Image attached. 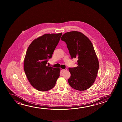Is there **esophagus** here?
Instances as JSON below:
<instances>
[{"label":"esophagus","mask_w":122,"mask_h":122,"mask_svg":"<svg viewBox=\"0 0 122 122\" xmlns=\"http://www.w3.org/2000/svg\"><path fill=\"white\" fill-rule=\"evenodd\" d=\"M67 70V69H61V71L62 72H64V71H66Z\"/></svg>","instance_id":"obj_1"}]
</instances>
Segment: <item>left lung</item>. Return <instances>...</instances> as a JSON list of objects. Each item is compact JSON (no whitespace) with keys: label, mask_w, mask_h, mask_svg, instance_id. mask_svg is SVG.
I'll return each mask as SVG.
<instances>
[{"label":"left lung","mask_w":122,"mask_h":122,"mask_svg":"<svg viewBox=\"0 0 122 122\" xmlns=\"http://www.w3.org/2000/svg\"><path fill=\"white\" fill-rule=\"evenodd\" d=\"M61 39L67 44L71 58H78L77 66L69 68V84L76 90H86L95 82L99 67L93 46L87 37L78 31L66 32Z\"/></svg>","instance_id":"left-lung-1"}]
</instances>
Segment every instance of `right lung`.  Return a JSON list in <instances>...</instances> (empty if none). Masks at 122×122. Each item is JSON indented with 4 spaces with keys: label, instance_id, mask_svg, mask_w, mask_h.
I'll list each match as a JSON object with an SVG mask.
<instances>
[{
    "label": "right lung",
    "instance_id": "right-lung-1",
    "mask_svg": "<svg viewBox=\"0 0 122 122\" xmlns=\"http://www.w3.org/2000/svg\"><path fill=\"white\" fill-rule=\"evenodd\" d=\"M62 33L46 34L35 39L27 50L24 69L31 85L37 90L47 91L55 87L60 68L47 65L60 40Z\"/></svg>",
    "mask_w": 122,
    "mask_h": 122
}]
</instances>
